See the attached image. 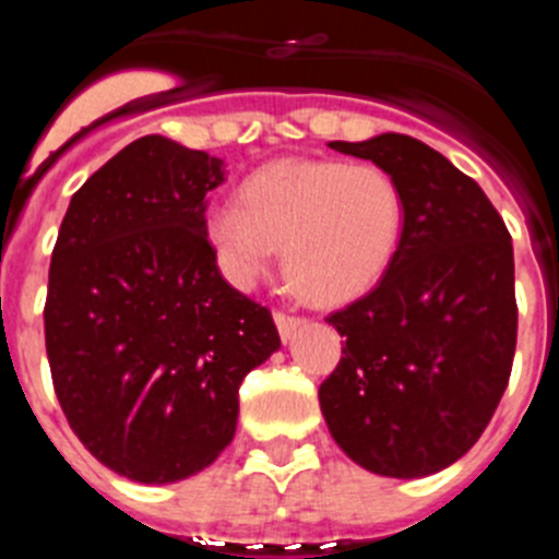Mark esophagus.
Masks as SVG:
<instances>
[{
  "label": "esophagus",
  "instance_id": "34e87169",
  "mask_svg": "<svg viewBox=\"0 0 559 559\" xmlns=\"http://www.w3.org/2000/svg\"><path fill=\"white\" fill-rule=\"evenodd\" d=\"M274 322H276V330H280V338L288 344V341L296 335V330L302 328L305 319H299V316H290V313H274Z\"/></svg>",
  "mask_w": 559,
  "mask_h": 559
}]
</instances>
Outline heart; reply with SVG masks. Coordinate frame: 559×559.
Segmentation results:
<instances>
[{
	"instance_id": "heart-1",
	"label": "heart",
	"mask_w": 559,
	"mask_h": 559,
	"mask_svg": "<svg viewBox=\"0 0 559 559\" xmlns=\"http://www.w3.org/2000/svg\"><path fill=\"white\" fill-rule=\"evenodd\" d=\"M406 195L392 173L341 159H276L215 204L204 231L235 285H251L283 249L290 288L313 305L353 302L397 254Z\"/></svg>"
}]
</instances>
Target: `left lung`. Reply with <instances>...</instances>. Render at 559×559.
I'll list each match as a JSON object with an SVG mask.
<instances>
[{
    "mask_svg": "<svg viewBox=\"0 0 559 559\" xmlns=\"http://www.w3.org/2000/svg\"><path fill=\"white\" fill-rule=\"evenodd\" d=\"M389 170L406 195L380 283L328 316L344 335L319 403L369 473L423 478L462 459L510 383L518 338L512 237L481 187L406 133L330 142Z\"/></svg>",
    "mask_w": 559,
    "mask_h": 559,
    "instance_id": "left-lung-1",
    "label": "left lung"
}]
</instances>
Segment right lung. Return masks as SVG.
I'll return each mask as SVG.
<instances>
[{"label": "right lung", "mask_w": 559, "mask_h": 559, "mask_svg": "<svg viewBox=\"0 0 559 559\" xmlns=\"http://www.w3.org/2000/svg\"><path fill=\"white\" fill-rule=\"evenodd\" d=\"M224 159L151 133L72 195L44 305L58 403L86 451L142 484L210 467L237 389L280 349L271 310L221 276L204 231Z\"/></svg>", "instance_id": "add662e5"}]
</instances>
